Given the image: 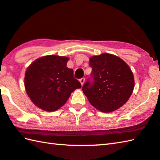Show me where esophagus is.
<instances>
[{"label": "esophagus", "mask_w": 160, "mask_h": 160, "mask_svg": "<svg viewBox=\"0 0 160 160\" xmlns=\"http://www.w3.org/2000/svg\"><path fill=\"white\" fill-rule=\"evenodd\" d=\"M84 81H85V78H81V79H80V82L81 83V85H83L84 83Z\"/></svg>", "instance_id": "34e87169"}]
</instances>
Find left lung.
<instances>
[{"label": "left lung", "instance_id": "obj_1", "mask_svg": "<svg viewBox=\"0 0 160 160\" xmlns=\"http://www.w3.org/2000/svg\"><path fill=\"white\" fill-rule=\"evenodd\" d=\"M91 78L82 86L89 102L102 112L122 107L133 92L134 80L130 68L117 56L102 53L89 59Z\"/></svg>", "mask_w": 160, "mask_h": 160}]
</instances>
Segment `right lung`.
<instances>
[{
    "label": "right lung",
    "instance_id": "1",
    "mask_svg": "<svg viewBox=\"0 0 160 160\" xmlns=\"http://www.w3.org/2000/svg\"><path fill=\"white\" fill-rule=\"evenodd\" d=\"M68 58L47 55L36 59L26 71L27 94L37 107L54 112L64 105L81 84L73 77V70L67 67Z\"/></svg>",
    "mask_w": 160,
    "mask_h": 160
}]
</instances>
